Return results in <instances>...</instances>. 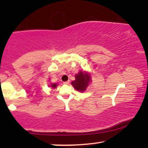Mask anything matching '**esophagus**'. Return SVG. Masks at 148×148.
I'll list each match as a JSON object with an SVG mask.
<instances>
[{
	"mask_svg": "<svg viewBox=\"0 0 148 148\" xmlns=\"http://www.w3.org/2000/svg\"><path fill=\"white\" fill-rule=\"evenodd\" d=\"M69 83H70L69 81H66V82H63V84H64V85H69Z\"/></svg>",
	"mask_w": 148,
	"mask_h": 148,
	"instance_id": "1",
	"label": "esophagus"
}]
</instances>
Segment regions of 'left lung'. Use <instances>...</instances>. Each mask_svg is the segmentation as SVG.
I'll use <instances>...</instances> for the list:
<instances>
[{"mask_svg":"<svg viewBox=\"0 0 148 148\" xmlns=\"http://www.w3.org/2000/svg\"><path fill=\"white\" fill-rule=\"evenodd\" d=\"M75 80L71 82L72 86L77 91L84 92L86 90L89 84L91 81V77L87 72L79 71L75 76Z\"/></svg>","mask_w":148,"mask_h":148,"instance_id":"left-lung-1","label":"left lung"}]
</instances>
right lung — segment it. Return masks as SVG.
Wrapping results in <instances>:
<instances>
[{
	"mask_svg": "<svg viewBox=\"0 0 148 148\" xmlns=\"http://www.w3.org/2000/svg\"><path fill=\"white\" fill-rule=\"evenodd\" d=\"M49 86L51 87L53 89H55L57 86V84H55V83L54 84H51L49 85Z\"/></svg>",
	"mask_w": 148,
	"mask_h": 148,
	"instance_id": "right-lung-1",
	"label": "right lung"
}]
</instances>
